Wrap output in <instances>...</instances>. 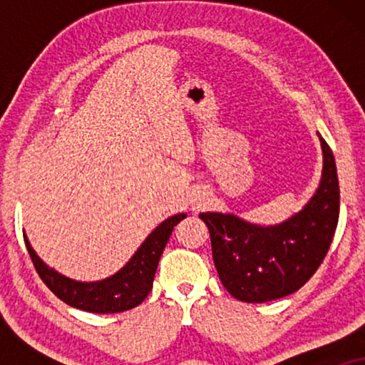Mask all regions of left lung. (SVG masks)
<instances>
[{
    "mask_svg": "<svg viewBox=\"0 0 365 365\" xmlns=\"http://www.w3.org/2000/svg\"><path fill=\"white\" fill-rule=\"evenodd\" d=\"M322 179L301 212L272 227L232 214H199L211 236L212 259L227 292L242 302H267L296 292L314 276L331 247L339 221L334 154L321 138Z\"/></svg>",
    "mask_w": 365,
    "mask_h": 365,
    "instance_id": "left-lung-1",
    "label": "left lung"
}]
</instances>
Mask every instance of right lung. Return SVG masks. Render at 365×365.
I'll return each instance as SVG.
<instances>
[{"instance_id": "obj_1", "label": "right lung", "mask_w": 365, "mask_h": 365, "mask_svg": "<svg viewBox=\"0 0 365 365\" xmlns=\"http://www.w3.org/2000/svg\"><path fill=\"white\" fill-rule=\"evenodd\" d=\"M186 214H178L164 221L149 234L143 246L138 249L131 261L124 266L118 274L101 282H76L63 277L61 274L54 272L53 269L44 266L29 246L26 236V249L31 257L33 266L38 276L46 284L54 296L81 311L96 314H116L136 307L148 297L153 289L154 274H156L158 262L166 247L173 229L179 224Z\"/></svg>"}]
</instances>
